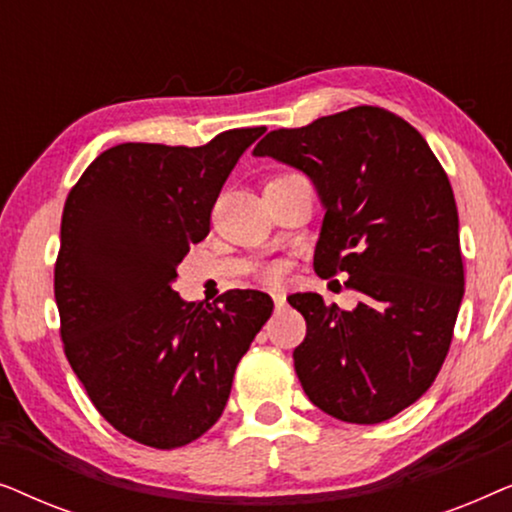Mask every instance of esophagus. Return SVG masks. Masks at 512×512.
Returning <instances> with one entry per match:
<instances>
[{"mask_svg":"<svg viewBox=\"0 0 512 512\" xmlns=\"http://www.w3.org/2000/svg\"><path fill=\"white\" fill-rule=\"evenodd\" d=\"M272 300H275V307H277V310H282V307L286 305V296H284V291H272Z\"/></svg>","mask_w":512,"mask_h":512,"instance_id":"obj_1","label":"esophagus"}]
</instances>
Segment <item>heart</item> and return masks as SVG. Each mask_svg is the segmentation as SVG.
Segmentation results:
<instances>
[{"instance_id": "1", "label": "heart", "mask_w": 512, "mask_h": 512, "mask_svg": "<svg viewBox=\"0 0 512 512\" xmlns=\"http://www.w3.org/2000/svg\"><path fill=\"white\" fill-rule=\"evenodd\" d=\"M291 177H298V174H279V177H272V179L268 181V184H275V181H282V179H291ZM270 277H277V272H275V270H272V272H270Z\"/></svg>"}]
</instances>
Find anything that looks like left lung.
Segmentation results:
<instances>
[{"instance_id": "1", "label": "left lung", "mask_w": 512, "mask_h": 512, "mask_svg": "<svg viewBox=\"0 0 512 512\" xmlns=\"http://www.w3.org/2000/svg\"><path fill=\"white\" fill-rule=\"evenodd\" d=\"M254 156L305 172L324 205L314 270L347 272L354 310L293 293L305 340L293 366L310 401L349 424H380L431 387L464 298L450 179L401 116L354 107L305 128L272 130Z\"/></svg>"}]
</instances>
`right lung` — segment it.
<instances>
[{
  "label": "right lung",
  "instance_id": "right-lung-1",
  "mask_svg": "<svg viewBox=\"0 0 512 512\" xmlns=\"http://www.w3.org/2000/svg\"><path fill=\"white\" fill-rule=\"evenodd\" d=\"M263 132L226 130L193 149L111 146L67 195L55 261L62 345L97 412L142 445L174 450L212 429L272 314L263 291H226L214 305L172 291L228 174Z\"/></svg>",
  "mask_w": 512,
  "mask_h": 512
}]
</instances>
